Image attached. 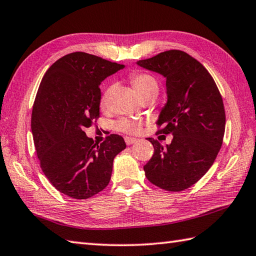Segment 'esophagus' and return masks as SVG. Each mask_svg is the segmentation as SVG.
<instances>
[{
    "label": "esophagus",
    "mask_w": 256,
    "mask_h": 256,
    "mask_svg": "<svg viewBox=\"0 0 256 256\" xmlns=\"http://www.w3.org/2000/svg\"><path fill=\"white\" fill-rule=\"evenodd\" d=\"M124 140H125V143H126L128 145H132L138 140V138H131V136H125Z\"/></svg>",
    "instance_id": "obj_1"
}]
</instances>
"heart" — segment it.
<instances>
[{"instance_id": "obj_1", "label": "heart", "mask_w": 256, "mask_h": 256, "mask_svg": "<svg viewBox=\"0 0 256 256\" xmlns=\"http://www.w3.org/2000/svg\"><path fill=\"white\" fill-rule=\"evenodd\" d=\"M130 81H131L132 86H134L135 91L138 92V96L142 99L145 96H148L150 94H157L158 92V84H157L156 79L152 74H145V72H134L130 76ZM112 94V86H108L103 92V94L100 99V108H106L108 104V99ZM116 130L124 133L128 134H138L142 130V123L140 121H135V120H128V118H121L116 124Z\"/></svg>"}]
</instances>
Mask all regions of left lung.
Instances as JSON below:
<instances>
[{
  "label": "left lung",
  "instance_id": "left-lung-1",
  "mask_svg": "<svg viewBox=\"0 0 256 256\" xmlns=\"http://www.w3.org/2000/svg\"><path fill=\"white\" fill-rule=\"evenodd\" d=\"M138 66L166 78L167 103L157 133L172 134L170 145L148 138L154 154L144 166L145 176L167 192H182L197 182L214 164L226 130V112L214 78L197 59L172 50Z\"/></svg>",
  "mask_w": 256,
  "mask_h": 256
}]
</instances>
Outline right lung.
<instances>
[{"label": "right lung", "instance_id": "add662e5", "mask_svg": "<svg viewBox=\"0 0 256 256\" xmlns=\"http://www.w3.org/2000/svg\"><path fill=\"white\" fill-rule=\"evenodd\" d=\"M124 64L76 52L58 59L42 79L32 133L42 172L58 192L88 199L111 179L113 160L126 145L110 134L98 145L84 128L100 116V84Z\"/></svg>", "mask_w": 256, "mask_h": 256}]
</instances>
